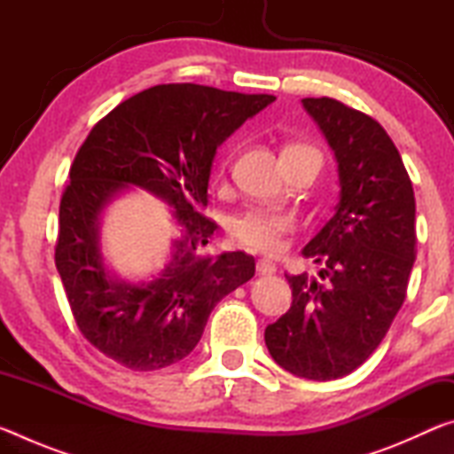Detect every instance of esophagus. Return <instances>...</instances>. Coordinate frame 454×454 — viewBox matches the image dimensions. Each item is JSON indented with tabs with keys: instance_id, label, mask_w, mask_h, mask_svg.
I'll return each mask as SVG.
<instances>
[{
	"instance_id": "1",
	"label": "esophagus",
	"mask_w": 454,
	"mask_h": 454,
	"mask_svg": "<svg viewBox=\"0 0 454 454\" xmlns=\"http://www.w3.org/2000/svg\"><path fill=\"white\" fill-rule=\"evenodd\" d=\"M256 272L262 274V276H270V274L276 272V264H272L270 260H258Z\"/></svg>"
}]
</instances>
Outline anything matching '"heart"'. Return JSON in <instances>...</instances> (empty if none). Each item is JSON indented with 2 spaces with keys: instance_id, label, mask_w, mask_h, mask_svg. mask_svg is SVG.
Here are the masks:
<instances>
[{
  "instance_id": "heart-1",
  "label": "heart",
  "mask_w": 454,
  "mask_h": 454,
  "mask_svg": "<svg viewBox=\"0 0 454 454\" xmlns=\"http://www.w3.org/2000/svg\"><path fill=\"white\" fill-rule=\"evenodd\" d=\"M294 150L317 152L310 148V145L304 144H292L284 152ZM292 228H294V222H292V218L286 216V214L256 208L238 216L232 222L230 232H232L234 240L240 246H246V248L264 252V254H276V252H280L284 248V236H286Z\"/></svg>"
}]
</instances>
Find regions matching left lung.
<instances>
[{
  "label": "left lung",
  "mask_w": 454,
  "mask_h": 454,
  "mask_svg": "<svg viewBox=\"0 0 454 454\" xmlns=\"http://www.w3.org/2000/svg\"><path fill=\"white\" fill-rule=\"evenodd\" d=\"M302 106L334 152L340 200L302 250L322 264L320 280L286 274L292 306L264 340L284 371L333 380L372 355L404 302L417 258L414 192L379 121L333 98Z\"/></svg>",
  "instance_id": "8db88e82"
}]
</instances>
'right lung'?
Listing matches in <instances>:
<instances>
[{
  "label": "right lung",
  "instance_id": "add662e5",
  "mask_svg": "<svg viewBox=\"0 0 454 454\" xmlns=\"http://www.w3.org/2000/svg\"><path fill=\"white\" fill-rule=\"evenodd\" d=\"M198 83H164L128 98L91 128L59 202L56 266L83 338L132 371H158L186 358L210 312L256 270L246 252L206 254L216 222L206 218L218 145L274 102ZM129 185L175 210L179 236L164 271L126 283L103 264L98 220Z\"/></svg>",
  "mask_w": 454,
  "mask_h": 454
}]
</instances>
